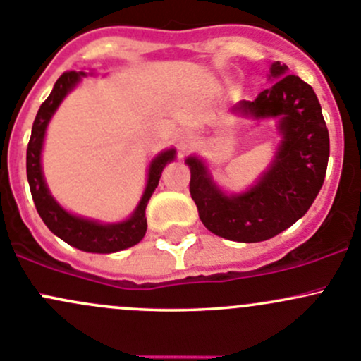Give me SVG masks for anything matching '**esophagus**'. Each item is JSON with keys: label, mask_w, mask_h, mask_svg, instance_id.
<instances>
[{"label": "esophagus", "mask_w": 361, "mask_h": 361, "mask_svg": "<svg viewBox=\"0 0 361 361\" xmlns=\"http://www.w3.org/2000/svg\"><path fill=\"white\" fill-rule=\"evenodd\" d=\"M192 142H195V133L188 128L180 130L179 135H177V146H179L180 153H184V151L188 149Z\"/></svg>", "instance_id": "esophagus-1"}]
</instances>
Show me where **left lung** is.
Listing matches in <instances>:
<instances>
[{
  "label": "left lung",
  "instance_id": "obj_1",
  "mask_svg": "<svg viewBox=\"0 0 361 361\" xmlns=\"http://www.w3.org/2000/svg\"><path fill=\"white\" fill-rule=\"evenodd\" d=\"M269 81L273 85L257 99L233 107V113L252 120H278L281 140L254 185L228 195L200 156L185 158L191 170L189 191L205 228L241 243L269 240L299 221L318 196L329 163V130L313 88L280 62L271 64Z\"/></svg>",
  "mask_w": 361,
  "mask_h": 361
}]
</instances>
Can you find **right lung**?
Here are the masks:
<instances>
[{
	"label": "right lung",
	"mask_w": 361,
	"mask_h": 361,
	"mask_svg": "<svg viewBox=\"0 0 361 361\" xmlns=\"http://www.w3.org/2000/svg\"><path fill=\"white\" fill-rule=\"evenodd\" d=\"M85 76H94V71L92 73L68 71V73L62 74L55 81L51 94L48 95V99L39 107L35 123H32L31 139H29L27 146V161H25L27 180L36 210H38L39 217L43 219L47 228L55 236H59L66 243H69L71 247L78 248V250L92 252V254H114V252L133 247L146 235V207L149 203V198L153 196L154 189L158 188L159 177H161L166 163L176 159V149L172 147V149H165L158 156H154L153 161L149 163V170H147V182L142 198H140L135 210L132 212V215L125 221L99 222L94 221V219L71 214L66 208L59 205L57 200L51 196L50 189H48L42 169L44 133H47L48 123H50L51 116L62 104V100L66 99L69 92H73L78 87L81 78Z\"/></svg>",
	"instance_id": "right-lung-1"
}]
</instances>
